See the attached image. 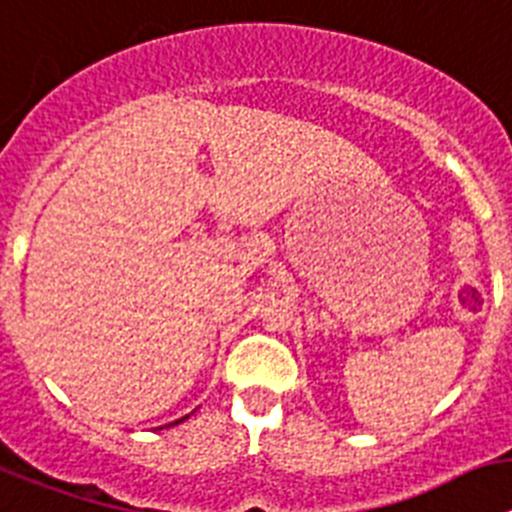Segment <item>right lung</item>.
<instances>
[{"mask_svg": "<svg viewBox=\"0 0 512 512\" xmlns=\"http://www.w3.org/2000/svg\"><path fill=\"white\" fill-rule=\"evenodd\" d=\"M182 420H185V417H182ZM182 420H175V422H172V425H177V422H182Z\"/></svg>", "mask_w": 512, "mask_h": 512, "instance_id": "1", "label": "right lung"}]
</instances>
